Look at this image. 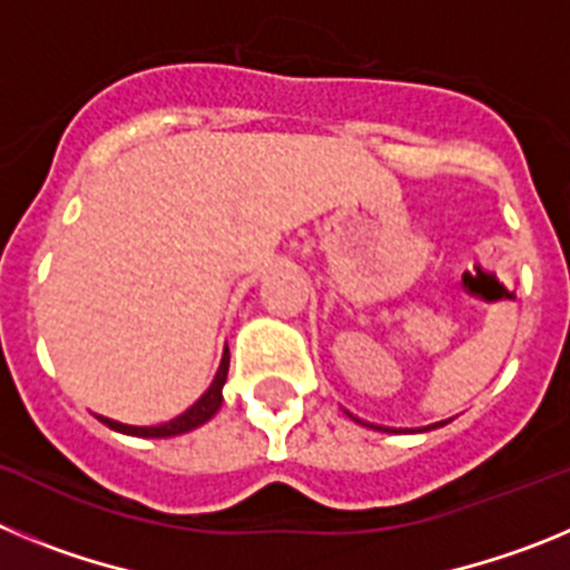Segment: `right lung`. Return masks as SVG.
Wrapping results in <instances>:
<instances>
[{
    "label": "right lung",
    "instance_id": "right-lung-1",
    "mask_svg": "<svg viewBox=\"0 0 570 570\" xmlns=\"http://www.w3.org/2000/svg\"><path fill=\"white\" fill-rule=\"evenodd\" d=\"M225 380H228V354L223 356V365H219V371H216L214 382H210V387L205 391L199 400L194 402V405L185 411V414H179L176 420L165 422V425H150V428H142V425H122V422L116 420H105L102 422L108 428H114V431H122V434H134V436H176V434H185V431H190V428H199L203 422H208L210 416L219 411V405H223V385Z\"/></svg>",
    "mask_w": 570,
    "mask_h": 570
}]
</instances>
